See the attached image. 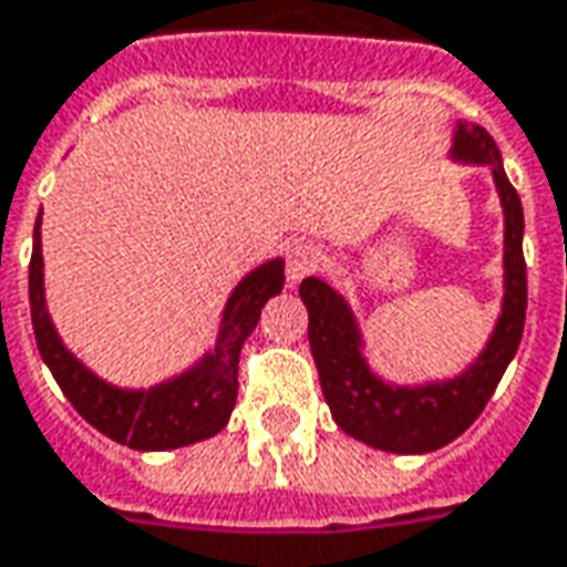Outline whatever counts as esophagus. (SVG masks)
<instances>
[{
    "label": "esophagus",
    "mask_w": 567,
    "mask_h": 567,
    "mask_svg": "<svg viewBox=\"0 0 567 567\" xmlns=\"http://www.w3.org/2000/svg\"><path fill=\"white\" fill-rule=\"evenodd\" d=\"M321 249L315 244L290 246V252H287V284L296 287L299 280H306V277L321 265Z\"/></svg>",
    "instance_id": "34e87169"
}]
</instances>
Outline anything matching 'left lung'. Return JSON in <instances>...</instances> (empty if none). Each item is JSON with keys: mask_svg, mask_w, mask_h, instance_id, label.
Masks as SVG:
<instances>
[{"mask_svg": "<svg viewBox=\"0 0 567 567\" xmlns=\"http://www.w3.org/2000/svg\"><path fill=\"white\" fill-rule=\"evenodd\" d=\"M451 157L456 163L487 166L503 206V306L485 349L460 377L420 385L382 380L367 364L364 336L349 302L321 277H306L299 287L308 308V342L336 425L351 439L389 454H429L460 439L491 401L525 330V213L506 178L499 147L482 126L456 123Z\"/></svg>", "mask_w": 567, "mask_h": 567, "instance_id": "1", "label": "left lung"}]
</instances>
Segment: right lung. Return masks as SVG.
I'll return each instance as SVG.
<instances>
[{
	"mask_svg": "<svg viewBox=\"0 0 567 567\" xmlns=\"http://www.w3.org/2000/svg\"><path fill=\"white\" fill-rule=\"evenodd\" d=\"M42 209L33 228L30 256V318L37 349L61 392L85 423L132 451H175L218 435L237 404V361L246 336L256 330L265 302L284 290V259L252 268L234 287L218 323L216 349L206 351L185 373L151 389H120L101 380L61 342L45 308L42 284Z\"/></svg>",
	"mask_w": 567,
	"mask_h": 567,
	"instance_id": "obj_1",
	"label": "right lung"
}]
</instances>
